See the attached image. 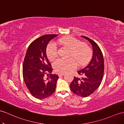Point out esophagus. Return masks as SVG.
<instances>
[{"label":"esophagus","instance_id":"34e87169","mask_svg":"<svg viewBox=\"0 0 124 124\" xmlns=\"http://www.w3.org/2000/svg\"><path fill=\"white\" fill-rule=\"evenodd\" d=\"M64 74V73H58V76L59 77H61V76H62Z\"/></svg>","mask_w":124,"mask_h":124}]
</instances>
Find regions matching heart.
Returning a JSON list of instances; mask_svg holds the SVG:
<instances>
[{
	"label": "heart",
	"mask_w": 124,
	"mask_h": 124,
	"mask_svg": "<svg viewBox=\"0 0 124 124\" xmlns=\"http://www.w3.org/2000/svg\"><path fill=\"white\" fill-rule=\"evenodd\" d=\"M58 43L63 46L70 48L67 59H59L53 63V68L57 72L64 73L70 71L77 67L84 66L90 61L92 55V50L85 43L71 36L63 37L59 39ZM46 55L48 59L53 61L57 56L58 49L55 44L50 43L46 47Z\"/></svg>",
	"instance_id": "1"
}]
</instances>
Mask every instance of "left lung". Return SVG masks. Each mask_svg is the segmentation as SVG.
Returning <instances> with one entry per match:
<instances>
[{"label": "left lung", "instance_id": "1", "mask_svg": "<svg viewBox=\"0 0 124 124\" xmlns=\"http://www.w3.org/2000/svg\"><path fill=\"white\" fill-rule=\"evenodd\" d=\"M81 36L88 40L93 46V55L85 68L78 71L82 77H74L70 84V89L77 96L87 97L93 93L101 84L104 73V61L102 52L97 43L89 37Z\"/></svg>", "mask_w": 124, "mask_h": 124}]
</instances>
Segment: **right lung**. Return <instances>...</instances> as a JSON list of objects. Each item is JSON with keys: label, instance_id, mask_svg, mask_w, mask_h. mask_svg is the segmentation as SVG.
I'll list each match as a JSON object with an SVG mask.
<instances>
[{"label": "right lung", "instance_id": "right-lung-1", "mask_svg": "<svg viewBox=\"0 0 124 124\" xmlns=\"http://www.w3.org/2000/svg\"><path fill=\"white\" fill-rule=\"evenodd\" d=\"M57 34L43 35L34 40L28 47L23 65V76L30 93L37 99L51 96L55 90L59 77L52 74L53 69L46 53V47ZM49 78L46 79L45 76Z\"/></svg>", "mask_w": 124, "mask_h": 124}]
</instances>
